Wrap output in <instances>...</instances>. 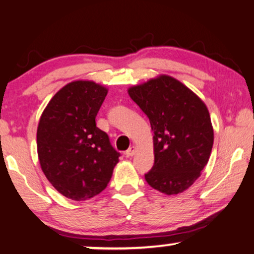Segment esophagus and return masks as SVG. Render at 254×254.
Wrapping results in <instances>:
<instances>
[{
    "mask_svg": "<svg viewBox=\"0 0 254 254\" xmlns=\"http://www.w3.org/2000/svg\"><path fill=\"white\" fill-rule=\"evenodd\" d=\"M136 151H137V147L134 146V145H132V146H130L129 149L127 150V152H125V155H127V157H132L134 153H136Z\"/></svg>",
    "mask_w": 254,
    "mask_h": 254,
    "instance_id": "1",
    "label": "esophagus"
}]
</instances>
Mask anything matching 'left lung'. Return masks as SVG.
Masks as SVG:
<instances>
[{"instance_id":"1","label":"left lung","mask_w":254,"mask_h":254,"mask_svg":"<svg viewBox=\"0 0 254 254\" xmlns=\"http://www.w3.org/2000/svg\"><path fill=\"white\" fill-rule=\"evenodd\" d=\"M127 94L153 131L155 164L145 175L147 184L169 195L182 193L200 177L210 158L214 134L207 107L169 75L130 86Z\"/></svg>"}]
</instances>
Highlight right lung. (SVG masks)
<instances>
[{
	"label": "right lung",
	"mask_w": 254,
	"mask_h": 254,
	"mask_svg": "<svg viewBox=\"0 0 254 254\" xmlns=\"http://www.w3.org/2000/svg\"><path fill=\"white\" fill-rule=\"evenodd\" d=\"M108 94L105 86L78 79L64 85L42 112L37 155L50 184L72 200H86L107 188L120 153L96 116Z\"/></svg>",
	"instance_id": "obj_1"
}]
</instances>
